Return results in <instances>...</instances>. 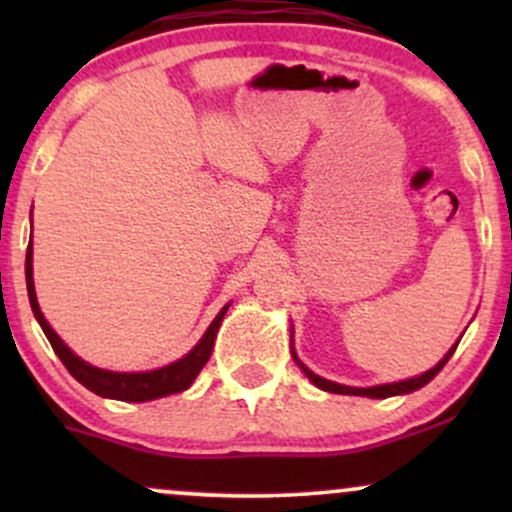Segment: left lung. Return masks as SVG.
Wrapping results in <instances>:
<instances>
[{
	"label": "left lung",
	"mask_w": 512,
	"mask_h": 512,
	"mask_svg": "<svg viewBox=\"0 0 512 512\" xmlns=\"http://www.w3.org/2000/svg\"><path fill=\"white\" fill-rule=\"evenodd\" d=\"M457 344H460V342H455V346H452V349L448 351V354H445L443 358H440V361L436 363V366H433L431 370H426V373L416 375V378L399 380V383L375 385V387H349V385L332 383V380H327V378H320V375H315L313 370H310L308 366H305V363L301 361V358L296 356V349H293V332H291V356H293V361L298 363V368H301L303 373L308 375L310 383H313L315 387H320V390H325V392H334V395H356V397H373V399H385V397H395V395H409V392H414V390H419V387L428 385V383H431L433 378H436V375L440 373V370H443L445 363H448V358H450L452 354H455Z\"/></svg>",
	"instance_id": "obj_1"
}]
</instances>
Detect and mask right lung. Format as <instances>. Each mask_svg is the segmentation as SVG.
<instances>
[{"mask_svg": "<svg viewBox=\"0 0 512 512\" xmlns=\"http://www.w3.org/2000/svg\"><path fill=\"white\" fill-rule=\"evenodd\" d=\"M26 286H28V301H31L33 315L38 320V325L43 327L45 337L55 349V354L60 356V361L64 363V368L79 380L81 385L88 387L96 395L108 397V399H120V402H149V399H158V397H168L175 395V392L187 390L195 378L199 375V370L204 368V363L209 361L211 351H214V339L216 332H219L223 315H226L228 305L226 303L219 310V315L211 320V325L207 327V332L202 334V339L192 346V351H187L185 356L178 358V361L168 363V366L156 368V370H146V373H115V370H105L98 366H91L86 363L84 358H79L69 349L67 344L62 342L60 334L50 327V322L45 320L43 310L38 305V296H35V286H33V243H28V252H26Z\"/></svg>", "mask_w": 512, "mask_h": 512, "instance_id": "right-lung-1", "label": "right lung"}]
</instances>
